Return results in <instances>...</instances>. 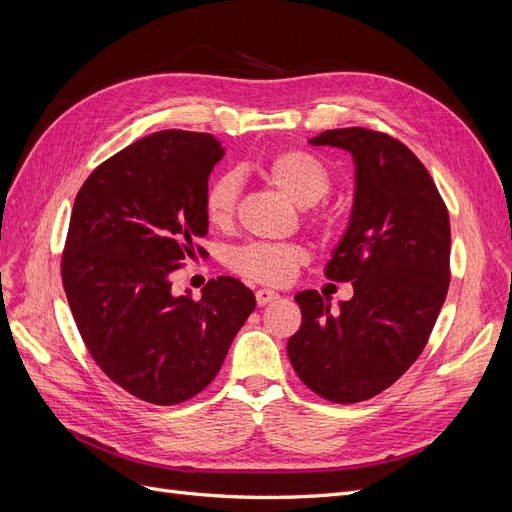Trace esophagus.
Listing matches in <instances>:
<instances>
[{"label": "esophagus", "instance_id": "esophagus-1", "mask_svg": "<svg viewBox=\"0 0 512 512\" xmlns=\"http://www.w3.org/2000/svg\"><path fill=\"white\" fill-rule=\"evenodd\" d=\"M278 298H280V295H278L276 291H272V289H259V291L255 293V300H257L259 306L272 304V302H276Z\"/></svg>", "mask_w": 512, "mask_h": 512}]
</instances>
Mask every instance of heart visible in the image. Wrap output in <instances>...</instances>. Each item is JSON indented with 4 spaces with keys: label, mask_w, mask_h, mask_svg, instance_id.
I'll return each mask as SVG.
<instances>
[{
    "label": "heart",
    "mask_w": 512,
    "mask_h": 512,
    "mask_svg": "<svg viewBox=\"0 0 512 512\" xmlns=\"http://www.w3.org/2000/svg\"><path fill=\"white\" fill-rule=\"evenodd\" d=\"M261 174L283 191L291 202L306 208L317 204L332 187V174L325 161L304 151L285 148L261 163ZM240 183L234 174H223L212 180L204 195V214L210 227L229 229L236 221ZM306 261L302 246L295 244H249L234 253L232 268L257 283L283 285Z\"/></svg>",
    "instance_id": "b5f03b06"
}]
</instances>
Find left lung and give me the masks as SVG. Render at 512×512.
<instances>
[{
    "label": "left lung",
    "mask_w": 512,
    "mask_h": 512,
    "mask_svg": "<svg viewBox=\"0 0 512 512\" xmlns=\"http://www.w3.org/2000/svg\"><path fill=\"white\" fill-rule=\"evenodd\" d=\"M315 146L353 155L351 221L325 276L353 283L340 312L317 291H300L302 325L287 355L321 398L355 404L374 398L415 364L449 291V210L406 144L364 127L327 129Z\"/></svg>",
    "instance_id": "obj_1"
}]
</instances>
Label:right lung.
<instances>
[{
	"label": "right lung",
	"mask_w": 512,
	"mask_h": 512,
	"mask_svg": "<svg viewBox=\"0 0 512 512\" xmlns=\"http://www.w3.org/2000/svg\"><path fill=\"white\" fill-rule=\"evenodd\" d=\"M221 142L166 129L123 148L80 187L61 259L63 289L95 364L136 398L172 406L219 374L255 295L219 276L202 300L172 274L208 234L204 195Z\"/></svg>",
	"instance_id": "obj_1"
}]
</instances>
